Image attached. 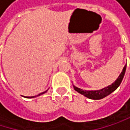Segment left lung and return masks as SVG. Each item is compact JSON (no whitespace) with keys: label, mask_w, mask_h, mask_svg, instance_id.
Returning a JSON list of instances; mask_svg holds the SVG:
<instances>
[{"label":"left lung","mask_w":130,"mask_h":130,"mask_svg":"<svg viewBox=\"0 0 130 130\" xmlns=\"http://www.w3.org/2000/svg\"><path fill=\"white\" fill-rule=\"evenodd\" d=\"M126 65L124 66L121 74L119 75L118 78L115 80V83H113L111 85L103 88L100 90H96V91H87V90H80V88H77L76 87H74V89L77 92H78L79 93L84 95V96L91 99H101L105 96H107L108 95H109L110 93H111L112 92L115 90L117 87L120 86V84H121V81L123 78V76L125 74V71H126Z\"/></svg>","instance_id":"1"}]
</instances>
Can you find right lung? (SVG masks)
<instances>
[{
	"label": "right lung",
	"instance_id": "add662e5",
	"mask_svg": "<svg viewBox=\"0 0 130 130\" xmlns=\"http://www.w3.org/2000/svg\"><path fill=\"white\" fill-rule=\"evenodd\" d=\"M46 91H45V92H41V93H40V94H38V95H42V94H43V93H45ZM26 98H34V96H31V97H26Z\"/></svg>",
	"mask_w": 130,
	"mask_h": 130
}]
</instances>
